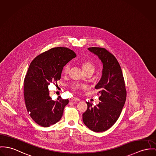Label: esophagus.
Here are the masks:
<instances>
[{
    "mask_svg": "<svg viewBox=\"0 0 156 156\" xmlns=\"http://www.w3.org/2000/svg\"><path fill=\"white\" fill-rule=\"evenodd\" d=\"M72 101H80V99L77 98V97H72Z\"/></svg>",
    "mask_w": 156,
    "mask_h": 156,
    "instance_id": "obj_1",
    "label": "esophagus"
}]
</instances>
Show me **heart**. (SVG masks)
I'll list each match as a JSON object with an SVG mask.
<instances>
[{
  "mask_svg": "<svg viewBox=\"0 0 156 156\" xmlns=\"http://www.w3.org/2000/svg\"><path fill=\"white\" fill-rule=\"evenodd\" d=\"M81 65L83 67V69H84L85 72L87 73L88 72H94L96 69V66L95 65L91 62L90 61H84L81 63ZM71 70V65L69 63L66 64L63 69V73L64 75H68ZM84 88V85H81V84H78V83H74V84L71 85V88L73 90H78L81 88Z\"/></svg>",
  "mask_w": 156,
  "mask_h": 156,
  "instance_id": "obj_1",
  "label": "heart"
}]
</instances>
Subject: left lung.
<instances>
[{
  "instance_id": "8db88e82",
  "label": "left lung",
  "mask_w": 156,
  "mask_h": 156,
  "mask_svg": "<svg viewBox=\"0 0 156 156\" xmlns=\"http://www.w3.org/2000/svg\"><path fill=\"white\" fill-rule=\"evenodd\" d=\"M103 65L102 76L95 88L98 90L99 100L94 107L86 102L87 109L83 114L84 123L91 131L103 132L111 128L118 119L126 98V91L120 65L106 49L89 48Z\"/></svg>"
}]
</instances>
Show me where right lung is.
I'll list each match as a JSON object with an SVG mask.
<instances>
[{
  "mask_svg": "<svg viewBox=\"0 0 156 156\" xmlns=\"http://www.w3.org/2000/svg\"><path fill=\"white\" fill-rule=\"evenodd\" d=\"M75 57L72 50L58 47L40 54L30 63L24 80V99L30 116L40 126L48 127L61 119L69 100L59 96L53 101L48 86L60 80L63 68Z\"/></svg>",
  "mask_w": 156,
  "mask_h": 156,
  "instance_id": "1",
  "label": "right lung"
}]
</instances>
